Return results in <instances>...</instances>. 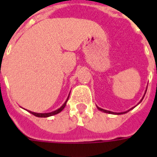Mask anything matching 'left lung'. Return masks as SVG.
Here are the masks:
<instances>
[{"label": "left lung", "instance_id": "1", "mask_svg": "<svg viewBox=\"0 0 157 157\" xmlns=\"http://www.w3.org/2000/svg\"><path fill=\"white\" fill-rule=\"evenodd\" d=\"M146 92H147V90H146V91H145V93H144V96H143V98H142V99H141V100H140V102H142V100L144 99V96H145V94H146ZM140 102H139V103H140ZM139 103H138V104H139ZM134 107H132V108H130V109L128 110V111H126V112H110V111H107V110H104V109H103V108H100V107H97V108H98V109L99 110V111H101V112H106V113H109V114L121 115V114H124V113H126V112H129V111H130V110H131V109H133Z\"/></svg>", "mask_w": 157, "mask_h": 157}]
</instances>
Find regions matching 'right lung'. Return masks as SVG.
I'll return each mask as SVG.
<instances>
[{
	"mask_svg": "<svg viewBox=\"0 0 157 157\" xmlns=\"http://www.w3.org/2000/svg\"><path fill=\"white\" fill-rule=\"evenodd\" d=\"M69 95H70V94H69ZM69 95H68V97H67V100L65 101V103L62 105L61 107H59V109L55 110V111H54V112H47V113H37V112H31V111H28V112L37 117H51V116H54V115H56V114H58V113H59L60 112H62V111H63V109L64 107H65V106H66V104H67V100H68Z\"/></svg>",
	"mask_w": 157,
	"mask_h": 157,
	"instance_id": "1",
	"label": "right lung"
}]
</instances>
